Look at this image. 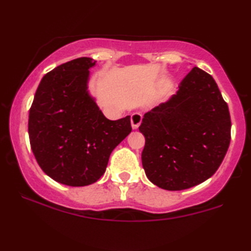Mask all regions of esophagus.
<instances>
[{
  "label": "esophagus",
  "instance_id": "1",
  "mask_svg": "<svg viewBox=\"0 0 251 251\" xmlns=\"http://www.w3.org/2000/svg\"><path fill=\"white\" fill-rule=\"evenodd\" d=\"M130 123H131V128L133 129H137L139 125H141L142 123V115L138 113H135L131 115L130 117Z\"/></svg>",
  "mask_w": 251,
  "mask_h": 251
}]
</instances>
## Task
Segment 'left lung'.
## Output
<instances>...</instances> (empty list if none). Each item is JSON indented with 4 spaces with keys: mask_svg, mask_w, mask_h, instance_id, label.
<instances>
[{
    "mask_svg": "<svg viewBox=\"0 0 251 251\" xmlns=\"http://www.w3.org/2000/svg\"><path fill=\"white\" fill-rule=\"evenodd\" d=\"M230 114L212 76L194 67L179 90L144 115L142 163L152 184L182 190L210 178L230 143Z\"/></svg>",
    "mask_w": 251,
    "mask_h": 251,
    "instance_id": "obj_1",
    "label": "left lung"
}]
</instances>
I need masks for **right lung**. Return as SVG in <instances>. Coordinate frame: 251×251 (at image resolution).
Listing matches in <instances>:
<instances>
[{
	"label": "right lung",
	"mask_w": 251,
	"mask_h": 251,
	"mask_svg": "<svg viewBox=\"0 0 251 251\" xmlns=\"http://www.w3.org/2000/svg\"><path fill=\"white\" fill-rule=\"evenodd\" d=\"M91 57H79L44 75L29 109L28 136L46 175L79 187L103 176L109 156L131 131L130 116L109 121L88 90Z\"/></svg>",
	"instance_id": "1"
}]
</instances>
